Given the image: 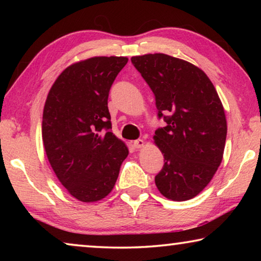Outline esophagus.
<instances>
[{
    "label": "esophagus",
    "instance_id": "esophagus-1",
    "mask_svg": "<svg viewBox=\"0 0 261 261\" xmlns=\"http://www.w3.org/2000/svg\"><path fill=\"white\" fill-rule=\"evenodd\" d=\"M145 145V141L143 139H138L134 141V147L135 148H141Z\"/></svg>",
    "mask_w": 261,
    "mask_h": 261
}]
</instances>
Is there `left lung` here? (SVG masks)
I'll use <instances>...</instances> for the list:
<instances>
[{
	"instance_id": "obj_1",
	"label": "left lung",
	"mask_w": 261,
	"mask_h": 261,
	"mask_svg": "<svg viewBox=\"0 0 261 261\" xmlns=\"http://www.w3.org/2000/svg\"><path fill=\"white\" fill-rule=\"evenodd\" d=\"M131 62L167 123L153 137L165 158L156 188L170 200L192 199L211 182L223 158L227 120L218 92L201 69L177 57L156 53L132 56Z\"/></svg>"
}]
</instances>
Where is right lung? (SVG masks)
Instances as JSON below:
<instances>
[{"mask_svg":"<svg viewBox=\"0 0 261 261\" xmlns=\"http://www.w3.org/2000/svg\"><path fill=\"white\" fill-rule=\"evenodd\" d=\"M124 56H94L61 72L47 95L42 115L46 155L61 184L73 198L95 202L112 192L125 143L112 131L108 94L127 63Z\"/></svg>","mask_w":261,"mask_h":261,"instance_id":"add662e5","label":"right lung"}]
</instances>
